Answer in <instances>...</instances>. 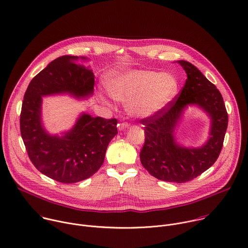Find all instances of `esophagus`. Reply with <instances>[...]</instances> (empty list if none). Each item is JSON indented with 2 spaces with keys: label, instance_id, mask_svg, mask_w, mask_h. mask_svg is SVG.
<instances>
[{
  "label": "esophagus",
  "instance_id": "1",
  "mask_svg": "<svg viewBox=\"0 0 248 248\" xmlns=\"http://www.w3.org/2000/svg\"><path fill=\"white\" fill-rule=\"evenodd\" d=\"M128 126H129V124H128V123H121V124H118V128H119L120 130H124V129L127 128Z\"/></svg>",
  "mask_w": 248,
  "mask_h": 248
}]
</instances>
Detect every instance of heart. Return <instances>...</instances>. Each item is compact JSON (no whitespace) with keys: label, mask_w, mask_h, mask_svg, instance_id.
<instances>
[{"label":"heart","mask_w":248,"mask_h":248,"mask_svg":"<svg viewBox=\"0 0 248 248\" xmlns=\"http://www.w3.org/2000/svg\"><path fill=\"white\" fill-rule=\"evenodd\" d=\"M108 92L115 99L126 103L129 115L149 118L166 108L175 97L179 84L170 73L130 70L107 82ZM103 102L108 103L104 98Z\"/></svg>","instance_id":"b5f03b06"}]
</instances>
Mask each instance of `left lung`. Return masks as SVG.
Instances as JSON below:
<instances>
[{
	"mask_svg": "<svg viewBox=\"0 0 248 248\" xmlns=\"http://www.w3.org/2000/svg\"><path fill=\"white\" fill-rule=\"evenodd\" d=\"M187 79L177 96L152 117L142 119L145 143L140 152L142 166L156 179L184 183L208 170L218 158L228 126V113L216 87L188 61H177ZM191 104L203 108L212 119L208 142L201 148H184L174 138L184 109Z\"/></svg>",
	"mask_w": 248,
	"mask_h": 248,
	"instance_id": "left-lung-1",
	"label": "left lung"
}]
</instances>
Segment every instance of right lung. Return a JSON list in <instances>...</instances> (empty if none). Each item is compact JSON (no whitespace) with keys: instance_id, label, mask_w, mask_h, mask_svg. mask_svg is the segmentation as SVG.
<instances>
[{"instance_id":"add662e5","label":"right lung","mask_w":248,"mask_h":248,"mask_svg":"<svg viewBox=\"0 0 248 248\" xmlns=\"http://www.w3.org/2000/svg\"><path fill=\"white\" fill-rule=\"evenodd\" d=\"M77 59L78 56H60L35 76L24 94L20 113L21 137L34 167L65 184L93 176L101 168L107 147L118 133L117 119L93 118L88 114H82L61 137L49 135L43 127L42 96L67 93L86 97L93 93V71L76 64Z\"/></svg>"}]
</instances>
